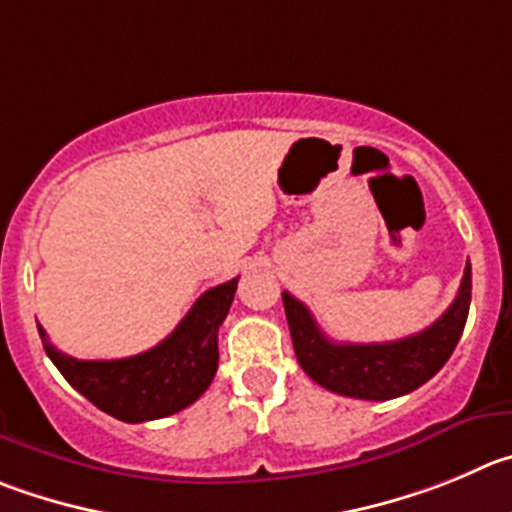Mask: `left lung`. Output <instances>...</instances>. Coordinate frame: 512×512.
Segmentation results:
<instances>
[{"label":"left lung","instance_id":"left-lung-1","mask_svg":"<svg viewBox=\"0 0 512 512\" xmlns=\"http://www.w3.org/2000/svg\"><path fill=\"white\" fill-rule=\"evenodd\" d=\"M470 295L472 270L467 262L460 293L442 318L422 333L389 343H333L298 298L283 293V305L298 364L315 384L353 399L386 401L419 389L447 364L465 331Z\"/></svg>","mask_w":512,"mask_h":512}]
</instances>
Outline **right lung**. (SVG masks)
I'll list each match as a JSON object with an SVG mask.
<instances>
[{
    "label": "right lung",
    "mask_w": 512,
    "mask_h": 512,
    "mask_svg": "<svg viewBox=\"0 0 512 512\" xmlns=\"http://www.w3.org/2000/svg\"><path fill=\"white\" fill-rule=\"evenodd\" d=\"M237 280L207 290L171 336L138 356L80 361L57 351L37 323L42 346L73 389L121 422H151L181 412L212 384L219 364L217 333L234 300Z\"/></svg>",
    "instance_id": "1"
}]
</instances>
